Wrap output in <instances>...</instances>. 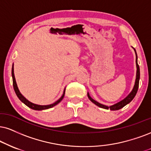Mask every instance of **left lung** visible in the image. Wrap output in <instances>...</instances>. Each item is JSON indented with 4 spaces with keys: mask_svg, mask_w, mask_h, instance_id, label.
I'll return each mask as SVG.
<instances>
[{
    "mask_svg": "<svg viewBox=\"0 0 151 151\" xmlns=\"http://www.w3.org/2000/svg\"><path fill=\"white\" fill-rule=\"evenodd\" d=\"M133 49H134V50L135 54H136L137 75H136L135 83H134V85L132 90L131 91V92H130L129 94H128V95L124 99L121 100L120 101H119V102H118V103L113 104V105H112V106H108L104 105V104L99 103V102L95 101L94 99H93L90 96V94H89V92H87V96H88L89 99H90V101L92 102V103H94V104H95V105L97 106L100 107V108H102V109H110V110H111V111H117V110L122 109V108H123L124 106H126L127 104L130 103V102L132 101L133 99L134 98V96H136V94H137V91H138V88H139V79H140V69H139V66L138 64V62H137V59H138V57H137V52H136L134 48H133Z\"/></svg>",
    "mask_w": 151,
    "mask_h": 151,
    "instance_id": "8db88e82",
    "label": "left lung"
}]
</instances>
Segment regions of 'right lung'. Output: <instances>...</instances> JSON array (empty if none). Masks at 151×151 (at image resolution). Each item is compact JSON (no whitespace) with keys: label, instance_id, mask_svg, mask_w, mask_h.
<instances>
[{"label":"right lung","instance_id":"obj_1","mask_svg":"<svg viewBox=\"0 0 151 151\" xmlns=\"http://www.w3.org/2000/svg\"><path fill=\"white\" fill-rule=\"evenodd\" d=\"M12 77L13 87H14V92H15L17 96V97L19 98V99L22 103H24L26 106H27L28 107H29L31 109L36 110V111H42V110H45V109H50V108H52L53 106H55L57 105V104H58L59 102L63 99V98H64V96L65 90H66V89H64V93H63L62 96H61L57 101H55V103L49 104V105H38V104H33L32 102L29 101V100L27 99L24 97V96L21 94V92H19V90L17 85V83H16L15 77H14V64H12Z\"/></svg>","mask_w":151,"mask_h":151}]
</instances>
